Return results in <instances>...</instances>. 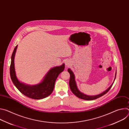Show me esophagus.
<instances>
[{
    "label": "esophagus",
    "instance_id": "34e87169",
    "mask_svg": "<svg viewBox=\"0 0 129 129\" xmlns=\"http://www.w3.org/2000/svg\"><path fill=\"white\" fill-rule=\"evenodd\" d=\"M65 65H66L67 66H69L70 65V64L69 63V62H66L65 63Z\"/></svg>",
    "mask_w": 129,
    "mask_h": 129
}]
</instances>
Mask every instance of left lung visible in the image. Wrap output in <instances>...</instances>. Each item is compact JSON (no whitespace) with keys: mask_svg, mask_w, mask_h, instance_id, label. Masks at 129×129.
Wrapping results in <instances>:
<instances>
[{"mask_svg":"<svg viewBox=\"0 0 129 129\" xmlns=\"http://www.w3.org/2000/svg\"><path fill=\"white\" fill-rule=\"evenodd\" d=\"M68 72L70 73V79H69V87L70 88L71 91H72V92L76 96H77L78 98L81 99H83L84 100H87V101H91V100H95L96 99H98L101 96H102L103 95H105L106 93H107L109 91V90L110 89V88H111V87L112 86L114 81L115 80L116 78V71L115 73V79L114 80L113 83L111 84V85L106 90H105L103 92L98 94V95H86L85 94H84L83 93H82L81 91H79V90L78 89L77 84H76V82L75 81V77L74 74H73V72L71 71V70L70 69H68Z\"/></svg>","mask_w":129,"mask_h":129,"instance_id":"8db88e82","label":"left lung"}]
</instances>
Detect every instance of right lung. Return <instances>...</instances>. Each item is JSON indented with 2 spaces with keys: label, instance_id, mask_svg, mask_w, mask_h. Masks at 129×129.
Listing matches in <instances>:
<instances>
[{
  "label": "right lung",
  "instance_id": "obj_1",
  "mask_svg": "<svg viewBox=\"0 0 129 129\" xmlns=\"http://www.w3.org/2000/svg\"><path fill=\"white\" fill-rule=\"evenodd\" d=\"M17 48V45L15 47L12 55L10 69V76L13 84L21 93L30 99L40 100L48 96L52 92L56 79L60 73L64 71L65 64L50 69L41 83L35 85H26L20 82L16 76L14 58Z\"/></svg>",
  "mask_w": 129,
  "mask_h": 129
}]
</instances>
